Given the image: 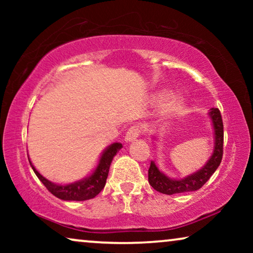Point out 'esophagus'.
Instances as JSON below:
<instances>
[{
	"instance_id": "obj_1",
	"label": "esophagus",
	"mask_w": 253,
	"mask_h": 253,
	"mask_svg": "<svg viewBox=\"0 0 253 253\" xmlns=\"http://www.w3.org/2000/svg\"><path fill=\"white\" fill-rule=\"evenodd\" d=\"M139 133H140L139 127H138V126H131L130 129L127 130V132L126 133L124 140H126V143H131V141H134L138 137H139Z\"/></svg>"
}]
</instances>
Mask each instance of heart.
<instances>
[{
	"mask_svg": "<svg viewBox=\"0 0 253 253\" xmlns=\"http://www.w3.org/2000/svg\"><path fill=\"white\" fill-rule=\"evenodd\" d=\"M168 95L169 94L167 92H161L160 94H158L157 100L158 101H165V100L168 98ZM183 102H184V100H183L181 95L172 96L170 102H169V105H168V109L170 110V112H178V110L182 108Z\"/></svg>",
	"mask_w": 253,
	"mask_h": 253,
	"instance_id": "heart-1",
	"label": "heart"
}]
</instances>
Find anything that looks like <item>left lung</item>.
<instances>
[{
    "mask_svg": "<svg viewBox=\"0 0 253 253\" xmlns=\"http://www.w3.org/2000/svg\"><path fill=\"white\" fill-rule=\"evenodd\" d=\"M209 116L213 126L214 147L213 153L207 160L205 165L198 170L192 172L183 178H171L158 168L155 161H151L150 169H148V183L152 188L157 191L165 193V195H175V193H183L196 191L202 188L209 181L211 176L214 174L222 160L223 154V123L221 119L220 110L217 108H211ZM153 139H157V136L152 134Z\"/></svg>",
    "mask_w": 253,
    "mask_h": 253,
    "instance_id": "obj_1",
    "label": "left lung"
}]
</instances>
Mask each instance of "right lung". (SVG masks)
I'll return each instance as SVG.
<instances>
[{
    "instance_id": "1",
    "label": "right lung",
    "mask_w": 253,
    "mask_h": 253,
    "mask_svg": "<svg viewBox=\"0 0 253 253\" xmlns=\"http://www.w3.org/2000/svg\"><path fill=\"white\" fill-rule=\"evenodd\" d=\"M121 148H122V144L121 143H113L109 146H107L103 150L101 155H100L98 165H96L94 170L91 174L84 178L79 179V181L68 183V184H57V183H54L46 177H43L32 165L30 158L29 161L34 174L42 182V184L48 189V191L53 193L55 197L62 200H67V202H70V200L83 202V200L94 198L105 188L110 164H112L114 157H115Z\"/></svg>"
}]
</instances>
